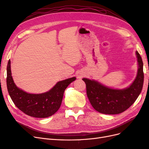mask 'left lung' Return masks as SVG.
Listing matches in <instances>:
<instances>
[{
  "instance_id": "obj_1",
  "label": "left lung",
  "mask_w": 149,
  "mask_h": 149,
  "mask_svg": "<svg viewBox=\"0 0 149 149\" xmlns=\"http://www.w3.org/2000/svg\"><path fill=\"white\" fill-rule=\"evenodd\" d=\"M136 55L139 65L137 75L127 88L111 89L96 81L83 79L86 83L89 102L96 111L105 114H118L127 110L136 101L141 93L143 83V61L137 51Z\"/></svg>"
}]
</instances>
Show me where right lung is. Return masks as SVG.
<instances>
[{
  "mask_svg": "<svg viewBox=\"0 0 149 149\" xmlns=\"http://www.w3.org/2000/svg\"><path fill=\"white\" fill-rule=\"evenodd\" d=\"M76 79L75 77L58 82L49 91L42 94H29L18 88L12 77L10 61L7 68V86L12 101L26 115L37 118L51 116L59 109L65 89Z\"/></svg>",
  "mask_w": 149,
  "mask_h": 149,
  "instance_id": "1",
  "label": "right lung"
}]
</instances>
